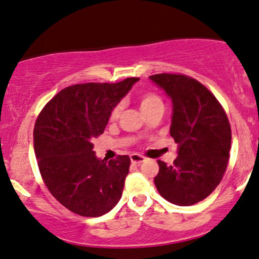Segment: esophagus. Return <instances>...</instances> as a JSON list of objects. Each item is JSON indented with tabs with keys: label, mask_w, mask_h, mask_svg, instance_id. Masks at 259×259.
<instances>
[{
	"label": "esophagus",
	"mask_w": 259,
	"mask_h": 259,
	"mask_svg": "<svg viewBox=\"0 0 259 259\" xmlns=\"http://www.w3.org/2000/svg\"><path fill=\"white\" fill-rule=\"evenodd\" d=\"M130 160H132L133 164H141V162L145 161V157L139 154H133L130 155Z\"/></svg>",
	"instance_id": "obj_1"
}]
</instances>
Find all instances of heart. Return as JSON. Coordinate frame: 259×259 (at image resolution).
Segmentation results:
<instances>
[{
    "label": "heart",
    "mask_w": 259,
    "mask_h": 259,
    "mask_svg": "<svg viewBox=\"0 0 259 259\" xmlns=\"http://www.w3.org/2000/svg\"><path fill=\"white\" fill-rule=\"evenodd\" d=\"M139 104L143 113H148L155 108H164V103H162L161 98L155 93H145L140 97L139 99ZM121 111V105L118 104L115 108L111 110L110 119H116Z\"/></svg>",
    "instance_id": "obj_1"
}]
</instances>
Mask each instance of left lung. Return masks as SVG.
I'll return each mask as SVG.
<instances>
[{
  "mask_svg": "<svg viewBox=\"0 0 259 259\" xmlns=\"http://www.w3.org/2000/svg\"><path fill=\"white\" fill-rule=\"evenodd\" d=\"M150 79L172 102L170 135L178 144L172 165L157 160L155 186L168 202L191 206L221 182L230 157V122L214 95L194 78L162 73Z\"/></svg>",
  "mask_w": 259,
  "mask_h": 259,
  "instance_id": "1",
  "label": "left lung"
}]
</instances>
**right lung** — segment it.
<instances>
[{
    "label": "right lung",
    "mask_w": 259,
    "mask_h": 259,
    "mask_svg": "<svg viewBox=\"0 0 259 259\" xmlns=\"http://www.w3.org/2000/svg\"><path fill=\"white\" fill-rule=\"evenodd\" d=\"M139 78L119 83L75 84L59 92L38 115L33 145L46 186L74 213L99 217L120 200L130 157L98 159L93 139Z\"/></svg>",
    "instance_id": "right-lung-1"
}]
</instances>
